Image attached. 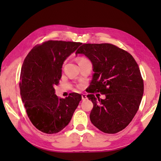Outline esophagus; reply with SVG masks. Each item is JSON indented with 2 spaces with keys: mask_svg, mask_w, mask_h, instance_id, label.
Instances as JSON below:
<instances>
[{
  "mask_svg": "<svg viewBox=\"0 0 161 161\" xmlns=\"http://www.w3.org/2000/svg\"><path fill=\"white\" fill-rule=\"evenodd\" d=\"M81 98H82V100H86V99H87V97H86V94H82V95H81Z\"/></svg>",
  "mask_w": 161,
  "mask_h": 161,
  "instance_id": "34e87169",
  "label": "esophagus"
}]
</instances>
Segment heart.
I'll use <instances>...</instances> for the list:
<instances>
[{
  "mask_svg": "<svg viewBox=\"0 0 161 161\" xmlns=\"http://www.w3.org/2000/svg\"><path fill=\"white\" fill-rule=\"evenodd\" d=\"M84 59V58H83V57H81V58H80V60H81V59Z\"/></svg>",
  "mask_w": 161,
  "mask_h": 161,
  "instance_id": "obj_1",
  "label": "heart"
}]
</instances>
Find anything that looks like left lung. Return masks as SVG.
I'll list each match as a JSON object with an SVG mask.
<instances>
[{
	"label": "left lung",
	"instance_id": "8db88e82",
	"mask_svg": "<svg viewBox=\"0 0 161 161\" xmlns=\"http://www.w3.org/2000/svg\"><path fill=\"white\" fill-rule=\"evenodd\" d=\"M77 54L86 56L93 66L87 90V97L93 104L91 122L106 133L122 131L134 118L144 92L138 64L131 54L111 43H84ZM96 91L106 95L104 100L94 97Z\"/></svg>",
	"mask_w": 161,
	"mask_h": 161
}]
</instances>
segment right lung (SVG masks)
<instances>
[{"mask_svg":"<svg viewBox=\"0 0 161 161\" xmlns=\"http://www.w3.org/2000/svg\"><path fill=\"white\" fill-rule=\"evenodd\" d=\"M81 43L47 41L30 50L20 75V93L30 120L39 131L53 134L68 125L81 95L71 93L66 98L54 94L65 59Z\"/></svg>","mask_w":161,"mask_h":161,"instance_id":"1","label":"right lung"}]
</instances>
